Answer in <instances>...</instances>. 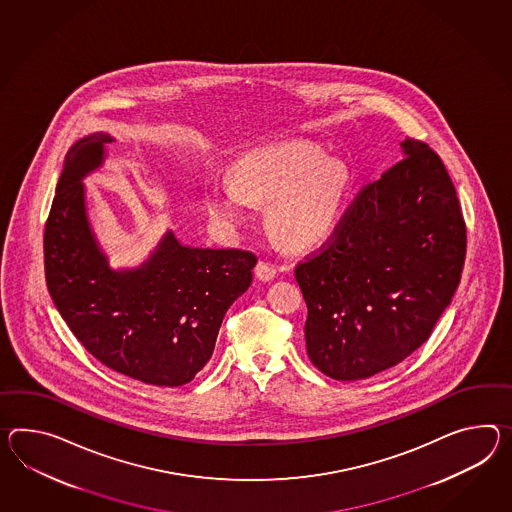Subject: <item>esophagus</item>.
Instances as JSON below:
<instances>
[{
  "label": "esophagus",
  "mask_w": 512,
  "mask_h": 512,
  "mask_svg": "<svg viewBox=\"0 0 512 512\" xmlns=\"http://www.w3.org/2000/svg\"><path fill=\"white\" fill-rule=\"evenodd\" d=\"M275 274H277V272H275L274 264H270V262L266 261L257 262V266H255V275H257L261 281H272Z\"/></svg>",
  "instance_id": "esophagus-1"
}]
</instances>
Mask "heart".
<instances>
[{"label": "heart", "mask_w": 512, "mask_h": 512, "mask_svg": "<svg viewBox=\"0 0 512 512\" xmlns=\"http://www.w3.org/2000/svg\"><path fill=\"white\" fill-rule=\"evenodd\" d=\"M349 172L311 146L266 151L237 166L235 183L212 179L205 209L212 222L237 229L250 218V203L270 205L268 225L292 250L324 244L337 227L348 196Z\"/></svg>", "instance_id": "b5f03b06"}]
</instances>
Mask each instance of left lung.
<instances>
[{"label": "left lung", "mask_w": 512, "mask_h": 512, "mask_svg": "<svg viewBox=\"0 0 512 512\" xmlns=\"http://www.w3.org/2000/svg\"><path fill=\"white\" fill-rule=\"evenodd\" d=\"M366 185L294 275L312 364L338 381L379 374L431 335L461 283L466 224L448 170L422 140Z\"/></svg>", "instance_id": "8db88e82"}]
</instances>
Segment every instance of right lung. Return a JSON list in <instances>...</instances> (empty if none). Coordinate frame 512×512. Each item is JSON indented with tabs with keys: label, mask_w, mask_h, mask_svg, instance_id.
<instances>
[{
	"label": "right lung",
	"mask_w": 512,
	"mask_h": 512,
	"mask_svg": "<svg viewBox=\"0 0 512 512\" xmlns=\"http://www.w3.org/2000/svg\"><path fill=\"white\" fill-rule=\"evenodd\" d=\"M113 137L66 155L44 231L46 285L75 338L101 364L153 387L190 383L211 359L225 312L251 285V251L183 246L172 231L150 259L113 270L94 237L83 179Z\"/></svg>",
	"instance_id": "1"
}]
</instances>
